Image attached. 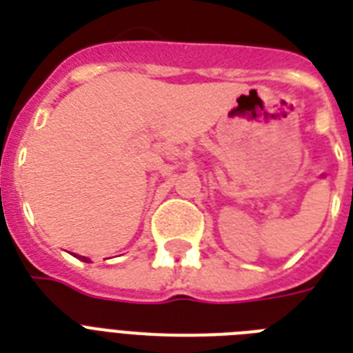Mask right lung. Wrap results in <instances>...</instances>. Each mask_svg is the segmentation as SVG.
Returning <instances> with one entry per match:
<instances>
[{"label": "right lung", "mask_w": 353, "mask_h": 353, "mask_svg": "<svg viewBox=\"0 0 353 353\" xmlns=\"http://www.w3.org/2000/svg\"><path fill=\"white\" fill-rule=\"evenodd\" d=\"M80 258V260H82V262H90V260H88V258H85V256H79Z\"/></svg>", "instance_id": "1"}]
</instances>
